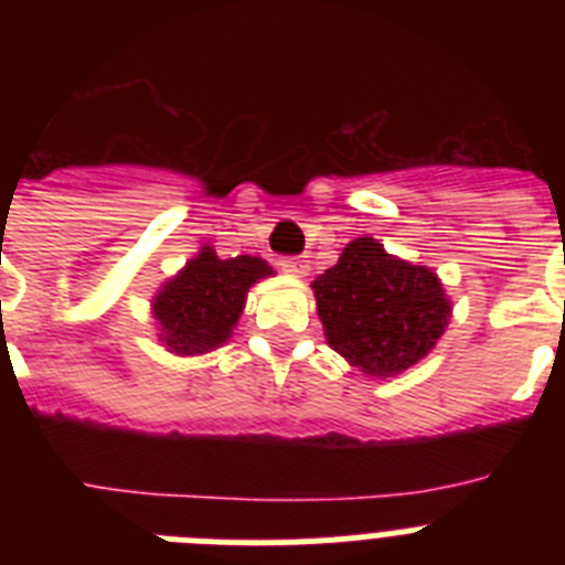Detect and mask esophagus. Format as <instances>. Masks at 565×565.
I'll list each match as a JSON object with an SVG mask.
<instances>
[{"label":"esophagus","mask_w":565,"mask_h":565,"mask_svg":"<svg viewBox=\"0 0 565 565\" xmlns=\"http://www.w3.org/2000/svg\"><path fill=\"white\" fill-rule=\"evenodd\" d=\"M279 268H282V271H288V274H294V277H306L308 268H311V263H308L306 257L294 254V257L279 259Z\"/></svg>","instance_id":"34e87169"}]
</instances>
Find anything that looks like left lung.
I'll return each mask as SVG.
<instances>
[{
    "instance_id": "1",
    "label": "left lung",
    "mask_w": 565,
    "mask_h": 565,
    "mask_svg": "<svg viewBox=\"0 0 565 565\" xmlns=\"http://www.w3.org/2000/svg\"><path fill=\"white\" fill-rule=\"evenodd\" d=\"M328 344L371 376H396L436 348L450 302L436 274L391 257L373 237L348 243L313 279Z\"/></svg>"
}]
</instances>
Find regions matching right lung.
<instances>
[{"label": "right lung", "mask_w": 565, "mask_h": 565, "mask_svg": "<svg viewBox=\"0 0 565 565\" xmlns=\"http://www.w3.org/2000/svg\"><path fill=\"white\" fill-rule=\"evenodd\" d=\"M268 274L266 259L248 254L221 259L214 248H203L152 302L167 348L206 353L226 342L246 306V291Z\"/></svg>", "instance_id": "obj_1"}]
</instances>
